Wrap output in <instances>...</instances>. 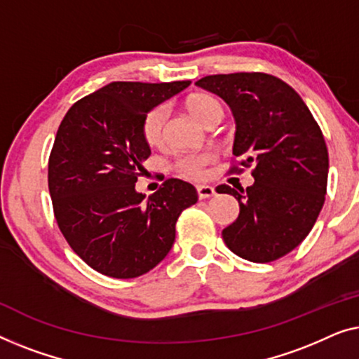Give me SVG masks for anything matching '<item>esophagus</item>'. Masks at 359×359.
<instances>
[{
  "instance_id": "1",
  "label": "esophagus",
  "mask_w": 359,
  "mask_h": 359,
  "mask_svg": "<svg viewBox=\"0 0 359 359\" xmlns=\"http://www.w3.org/2000/svg\"><path fill=\"white\" fill-rule=\"evenodd\" d=\"M196 191H198V198L200 200L210 198V196H213L216 194L215 187H211V185H198V187H196Z\"/></svg>"
}]
</instances>
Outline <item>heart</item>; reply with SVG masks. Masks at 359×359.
<instances>
[{
    "instance_id": "obj_1",
    "label": "heart",
    "mask_w": 359,
    "mask_h": 359,
    "mask_svg": "<svg viewBox=\"0 0 359 359\" xmlns=\"http://www.w3.org/2000/svg\"><path fill=\"white\" fill-rule=\"evenodd\" d=\"M187 107H189L190 114L203 123L206 118L210 117L215 110L223 109L221 107L219 100L215 99L213 95L208 94H194L187 99ZM165 118H168V107L165 105H159L151 110L146 115L144 123H143V135L146 143L151 146L161 144L164 136V125ZM213 161V154L211 153H194V154H185L175 161V170L180 175L189 179H200L203 177L205 168Z\"/></svg>"
}]
</instances>
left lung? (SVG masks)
I'll return each instance as SVG.
<instances>
[{
  "label": "left lung",
  "instance_id": "obj_1",
  "mask_svg": "<svg viewBox=\"0 0 359 359\" xmlns=\"http://www.w3.org/2000/svg\"><path fill=\"white\" fill-rule=\"evenodd\" d=\"M219 95L236 120L232 154L254 164V184L218 194L239 201V216L223 229L226 245L250 262H273L296 249L324 206L329 153L301 95L265 73L205 76L195 83Z\"/></svg>",
  "mask_w": 359,
  "mask_h": 359
}]
</instances>
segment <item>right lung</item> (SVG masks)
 Here are the masks:
<instances>
[{"instance_id":"add662e5","label":"right lung","mask_w":359,"mask_h":359,"mask_svg":"<svg viewBox=\"0 0 359 359\" xmlns=\"http://www.w3.org/2000/svg\"><path fill=\"white\" fill-rule=\"evenodd\" d=\"M190 81H115L72 105L48 161V190L58 228L99 273L136 278L153 270L175 241L179 215L198 200L195 187L165 180L153 195L136 191L151 148L146 115Z\"/></svg>"}]
</instances>
